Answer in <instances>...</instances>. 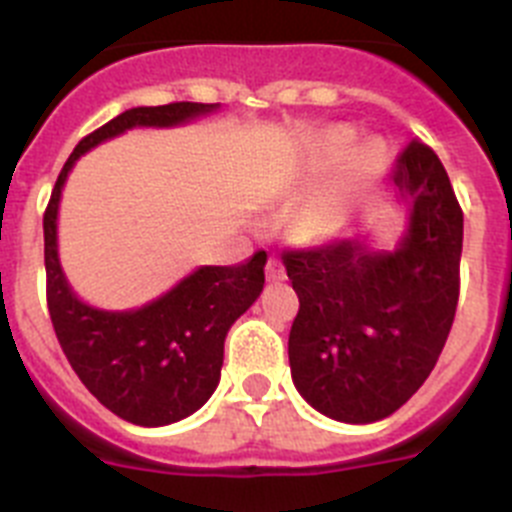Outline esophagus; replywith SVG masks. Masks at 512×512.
Instances as JSON below:
<instances>
[{
  "mask_svg": "<svg viewBox=\"0 0 512 512\" xmlns=\"http://www.w3.org/2000/svg\"><path fill=\"white\" fill-rule=\"evenodd\" d=\"M266 279L269 282H282L284 279V266L279 256H269V261H266Z\"/></svg>",
  "mask_w": 512,
  "mask_h": 512,
  "instance_id": "1",
  "label": "esophagus"
}]
</instances>
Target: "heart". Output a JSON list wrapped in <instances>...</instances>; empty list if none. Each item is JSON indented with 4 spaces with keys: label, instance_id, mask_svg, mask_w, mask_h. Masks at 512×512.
Segmentation results:
<instances>
[{
    "label": "heart",
    "instance_id": "heart-1",
    "mask_svg": "<svg viewBox=\"0 0 512 512\" xmlns=\"http://www.w3.org/2000/svg\"><path fill=\"white\" fill-rule=\"evenodd\" d=\"M354 140L356 130L351 125H330L310 143L307 182H320L338 163L342 166L330 176V182L307 194L297 207L292 233L302 243H325L341 235L390 171V151L382 140Z\"/></svg>",
    "mask_w": 512,
    "mask_h": 512
}]
</instances>
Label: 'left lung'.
<instances>
[{
    "label": "left lung",
    "mask_w": 512,
    "mask_h": 512,
    "mask_svg": "<svg viewBox=\"0 0 512 512\" xmlns=\"http://www.w3.org/2000/svg\"><path fill=\"white\" fill-rule=\"evenodd\" d=\"M405 230L392 248L369 235L287 251L300 297L289 369L307 405L341 423H377L433 372L459 302L464 215L436 153L410 143L392 174Z\"/></svg>",
    "instance_id": "1"
}]
</instances>
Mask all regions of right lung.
<instances>
[{"mask_svg": "<svg viewBox=\"0 0 512 512\" xmlns=\"http://www.w3.org/2000/svg\"><path fill=\"white\" fill-rule=\"evenodd\" d=\"M220 104L174 102L133 107L79 140L63 164L43 217L48 312L71 369L89 392L133 425L158 428L189 418L220 382L230 325L259 300L266 253L238 266H200L133 310H102L79 300L58 259V207L63 184L87 151L133 128H176Z\"/></svg>", "mask_w": 512, "mask_h": 512, "instance_id": "1", "label": "right lung"}]
</instances>
